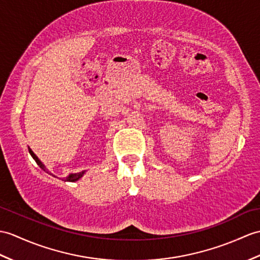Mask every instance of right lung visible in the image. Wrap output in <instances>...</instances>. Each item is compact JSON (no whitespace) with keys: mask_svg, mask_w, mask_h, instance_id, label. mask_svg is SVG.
Returning <instances> with one entry per match:
<instances>
[{"mask_svg":"<svg viewBox=\"0 0 260 260\" xmlns=\"http://www.w3.org/2000/svg\"><path fill=\"white\" fill-rule=\"evenodd\" d=\"M28 152H29V154H31L33 159H34L36 162H38V165L42 168V170L45 171V166H44L43 164H42V161L38 158V156H36V155L33 153V150H32L31 148H28ZM84 174H85V172H82V173H78V174H70L69 176L65 178V182H76V180L80 179Z\"/></svg>","mask_w":260,"mask_h":260,"instance_id":"right-lung-1","label":"right lung"}]
</instances>
